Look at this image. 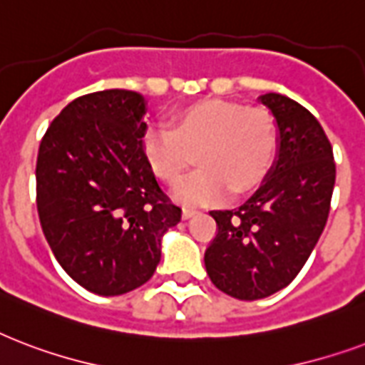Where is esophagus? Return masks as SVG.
I'll return each mask as SVG.
<instances>
[{"label": "esophagus", "instance_id": "obj_1", "mask_svg": "<svg viewBox=\"0 0 365 365\" xmlns=\"http://www.w3.org/2000/svg\"><path fill=\"white\" fill-rule=\"evenodd\" d=\"M197 213V209L194 207H182V219H192Z\"/></svg>", "mask_w": 365, "mask_h": 365}]
</instances>
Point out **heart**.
Segmentation results:
<instances>
[{
    "mask_svg": "<svg viewBox=\"0 0 365 365\" xmlns=\"http://www.w3.org/2000/svg\"><path fill=\"white\" fill-rule=\"evenodd\" d=\"M276 123L264 108L207 98L175 115L173 129L152 123L143 133L152 171L173 185L196 154L200 169L175 186L182 203L217 202L253 190L267 177L276 154Z\"/></svg>",
    "mask_w": 365,
    "mask_h": 365,
    "instance_id": "obj_1",
    "label": "heart"
}]
</instances>
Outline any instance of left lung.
I'll return each mask as SVG.
<instances>
[{"instance_id":"8db88e82","label":"left lung","mask_w":365,"mask_h":365,"mask_svg":"<svg viewBox=\"0 0 365 365\" xmlns=\"http://www.w3.org/2000/svg\"><path fill=\"white\" fill-rule=\"evenodd\" d=\"M276 123V158L257 192L238 209L211 211L219 232L205 270L222 293L255 301L289 285L326 227L335 163L314 115L291 98L259 97Z\"/></svg>"}]
</instances>
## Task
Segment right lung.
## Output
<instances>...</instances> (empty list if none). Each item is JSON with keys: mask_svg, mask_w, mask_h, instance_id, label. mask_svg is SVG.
Listing matches in <instances>:
<instances>
[{"mask_svg": "<svg viewBox=\"0 0 365 365\" xmlns=\"http://www.w3.org/2000/svg\"><path fill=\"white\" fill-rule=\"evenodd\" d=\"M146 98L108 89L76 98L39 144L38 213L56 261L91 293L146 284L180 221L144 156Z\"/></svg>", "mask_w": 365, "mask_h": 365, "instance_id": "add662e5", "label": "right lung"}]
</instances>
